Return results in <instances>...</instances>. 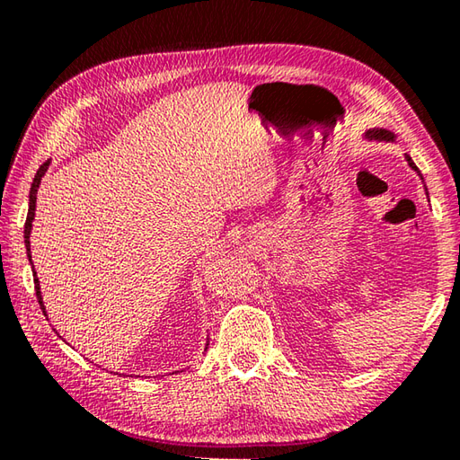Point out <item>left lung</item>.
Masks as SVG:
<instances>
[{
  "label": "left lung",
  "mask_w": 460,
  "mask_h": 460,
  "mask_svg": "<svg viewBox=\"0 0 460 460\" xmlns=\"http://www.w3.org/2000/svg\"><path fill=\"white\" fill-rule=\"evenodd\" d=\"M366 138H370V140H388V143H392V140H394V135H392V132L386 130V128H372V130L366 132ZM404 156H406L408 164H411V169L420 174V171L416 169V164L412 163V158L408 156V155H404ZM420 179H422V177H420Z\"/></svg>",
  "instance_id": "8db88e82"
}]
</instances>
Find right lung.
Returning a JSON list of instances; mask_svg holds the SVG:
<instances>
[{
	"label": "right lung",
	"instance_id": "add662e5",
	"mask_svg": "<svg viewBox=\"0 0 460 460\" xmlns=\"http://www.w3.org/2000/svg\"><path fill=\"white\" fill-rule=\"evenodd\" d=\"M49 166V161H46L44 164L40 166L36 177H33V182H31V189H30V208H28V219H26V227H23V243H26V252H28V257H30V263H31V253H30V233H31V221H33V215H36V199H38V189H40V182H41V177H44L46 171ZM33 286H36V296H38V302H40V307L41 312L46 314V307H44V302H41V291H40V281L36 278V271H33ZM208 346V344H207Z\"/></svg>",
	"mask_w": 460,
	"mask_h": 460
}]
</instances>
